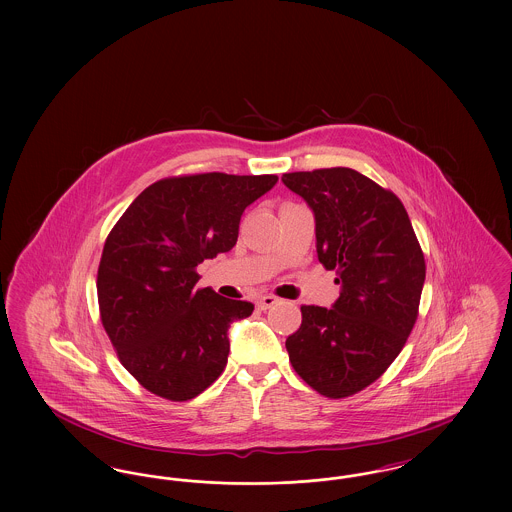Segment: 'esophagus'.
Returning <instances> with one entry per match:
<instances>
[{"label":"esophagus","instance_id":"esophagus-1","mask_svg":"<svg viewBox=\"0 0 512 512\" xmlns=\"http://www.w3.org/2000/svg\"><path fill=\"white\" fill-rule=\"evenodd\" d=\"M278 303V299L274 297V295H261L259 299H257V307L261 309V311H267L270 309L272 305H276Z\"/></svg>","mask_w":512,"mask_h":512}]
</instances>
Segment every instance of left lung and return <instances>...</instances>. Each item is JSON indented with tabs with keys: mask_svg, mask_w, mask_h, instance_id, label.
Masks as SVG:
<instances>
[{
	"mask_svg": "<svg viewBox=\"0 0 512 512\" xmlns=\"http://www.w3.org/2000/svg\"><path fill=\"white\" fill-rule=\"evenodd\" d=\"M286 188L315 215L318 261L336 270L332 309L303 305L286 340L295 372L320 395L365 390L401 353L418 317L424 255L399 197L365 174L336 167L288 172Z\"/></svg>",
	"mask_w": 512,
	"mask_h": 512,
	"instance_id": "left-lung-1",
	"label": "left lung"
}]
</instances>
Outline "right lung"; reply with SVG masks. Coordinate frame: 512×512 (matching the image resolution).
Returning a JSON list of instances; mask_svg holds the SVG:
<instances>
[{
	"label": "right lung",
	"instance_id": "right-lung-1",
	"mask_svg": "<svg viewBox=\"0 0 512 512\" xmlns=\"http://www.w3.org/2000/svg\"><path fill=\"white\" fill-rule=\"evenodd\" d=\"M274 174L207 172L151 184L107 236L98 268L99 313L122 366L146 390L188 401L226 366L234 320L253 303L195 290V267L238 242L245 207Z\"/></svg>",
	"mask_w": 512,
	"mask_h": 512
}]
</instances>
